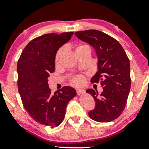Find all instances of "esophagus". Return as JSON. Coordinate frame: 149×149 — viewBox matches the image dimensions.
Masks as SVG:
<instances>
[{
  "instance_id": "esophagus-1",
  "label": "esophagus",
  "mask_w": 149,
  "mask_h": 149,
  "mask_svg": "<svg viewBox=\"0 0 149 149\" xmlns=\"http://www.w3.org/2000/svg\"><path fill=\"white\" fill-rule=\"evenodd\" d=\"M76 92H77V94H78V95L85 93V90H83V89H77Z\"/></svg>"
}]
</instances>
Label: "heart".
<instances>
[{
    "instance_id": "obj_1",
    "label": "heart",
    "mask_w": 149,
    "mask_h": 149,
    "mask_svg": "<svg viewBox=\"0 0 149 149\" xmlns=\"http://www.w3.org/2000/svg\"><path fill=\"white\" fill-rule=\"evenodd\" d=\"M84 47H86V48H89L87 45H80L78 46V47H76V50L78 49H80V48H84ZM63 53V49H59V51H58L57 54H56V57H55V61L56 63H58L59 62V59H60L61 58V54H62ZM84 78H83L82 76H75L74 78H72V80H71V84L73 85H74V86H80V85H82L84 83Z\"/></svg>"
}]
</instances>
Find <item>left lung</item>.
Wrapping results in <instances>:
<instances>
[{
  "instance_id": "obj_1",
  "label": "left lung",
  "mask_w": 149,
  "mask_h": 149,
  "mask_svg": "<svg viewBox=\"0 0 149 149\" xmlns=\"http://www.w3.org/2000/svg\"><path fill=\"white\" fill-rule=\"evenodd\" d=\"M75 34L95 49L98 58L97 71L91 82H100L103 88L100 95L93 89L86 90L93 97L96 104L88 115L97 122L113 120L124 111L130 90L129 59L118 41L100 31H81Z\"/></svg>"
}]
</instances>
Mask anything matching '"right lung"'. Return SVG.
<instances>
[{"label": "right lung", "instance_id": "obj_1", "mask_svg": "<svg viewBox=\"0 0 149 149\" xmlns=\"http://www.w3.org/2000/svg\"><path fill=\"white\" fill-rule=\"evenodd\" d=\"M73 34L47 33L36 38L26 46L17 62L18 90L24 107L34 120L52 128L61 124L67 104L76 95V90L69 86L52 95L47 82L55 69L57 50Z\"/></svg>", "mask_w": 149, "mask_h": 149}]
</instances>
